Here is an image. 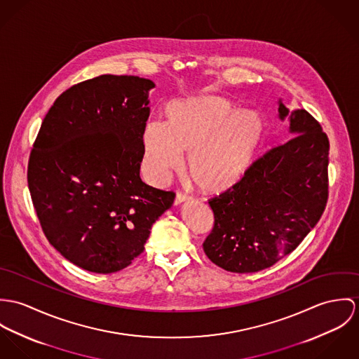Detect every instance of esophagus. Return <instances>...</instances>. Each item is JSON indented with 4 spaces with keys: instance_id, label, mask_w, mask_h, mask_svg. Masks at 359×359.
Returning a JSON list of instances; mask_svg holds the SVG:
<instances>
[{
    "instance_id": "esophagus-1",
    "label": "esophagus",
    "mask_w": 359,
    "mask_h": 359,
    "mask_svg": "<svg viewBox=\"0 0 359 359\" xmlns=\"http://www.w3.org/2000/svg\"><path fill=\"white\" fill-rule=\"evenodd\" d=\"M190 199L189 196H186V194H183V193H177V196H176V198H175V205H180V203H183V202H187Z\"/></svg>"
}]
</instances>
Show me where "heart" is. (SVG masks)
<instances>
[{
    "label": "heart",
    "instance_id": "1",
    "mask_svg": "<svg viewBox=\"0 0 359 359\" xmlns=\"http://www.w3.org/2000/svg\"><path fill=\"white\" fill-rule=\"evenodd\" d=\"M166 122L143 129V161L149 175L166 180L183 154L199 189L220 193L236 186L250 169L266 137V123L253 110H236L215 95H190L165 109Z\"/></svg>",
    "mask_w": 359,
    "mask_h": 359
}]
</instances>
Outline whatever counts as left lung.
I'll use <instances>...</instances> for the list:
<instances>
[{"label": "left lung", "instance_id": "1", "mask_svg": "<svg viewBox=\"0 0 359 359\" xmlns=\"http://www.w3.org/2000/svg\"><path fill=\"white\" fill-rule=\"evenodd\" d=\"M290 139L256 161L226 193L209 201L215 226L205 255L231 273H256L294 250L318 223L327 199L329 140L306 110L278 99Z\"/></svg>", "mask_w": 359, "mask_h": 359}]
</instances>
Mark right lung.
Instances as JSON below:
<instances>
[{
  "label": "right lung",
  "instance_id": "obj_1",
  "mask_svg": "<svg viewBox=\"0 0 359 359\" xmlns=\"http://www.w3.org/2000/svg\"><path fill=\"white\" fill-rule=\"evenodd\" d=\"M156 83L104 74L63 92L41 125L27 182L50 245L81 269L110 274L144 250L175 194L140 179Z\"/></svg>",
  "mask_w": 359,
  "mask_h": 359
}]
</instances>
